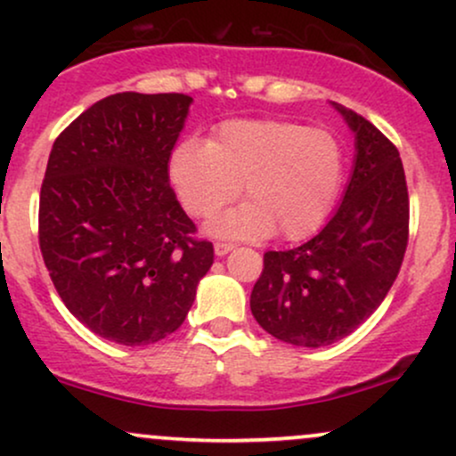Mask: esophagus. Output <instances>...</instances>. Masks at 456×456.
Returning <instances> with one entry per match:
<instances>
[{
  "mask_svg": "<svg viewBox=\"0 0 456 456\" xmlns=\"http://www.w3.org/2000/svg\"><path fill=\"white\" fill-rule=\"evenodd\" d=\"M232 250H233L232 242H216V244H214V253H216V257H224V255L232 253Z\"/></svg>",
  "mask_w": 456,
  "mask_h": 456,
  "instance_id": "1",
  "label": "esophagus"
}]
</instances>
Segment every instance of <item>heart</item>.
<instances>
[{
  "instance_id": "1",
  "label": "heart",
  "mask_w": 456,
  "mask_h": 456,
  "mask_svg": "<svg viewBox=\"0 0 456 456\" xmlns=\"http://www.w3.org/2000/svg\"><path fill=\"white\" fill-rule=\"evenodd\" d=\"M169 182L192 216L208 218L240 195L242 206L208 224L233 240L279 232L302 240L326 221L343 180V154L326 130L282 119H229L208 143L182 141L171 151Z\"/></svg>"
}]
</instances>
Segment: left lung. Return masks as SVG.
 Masks as SVG:
<instances>
[{
	"label": "left lung",
	"mask_w": 456,
	"mask_h": 456,
	"mask_svg": "<svg viewBox=\"0 0 456 456\" xmlns=\"http://www.w3.org/2000/svg\"><path fill=\"white\" fill-rule=\"evenodd\" d=\"M355 139L341 206L305 244L264 255L250 311L296 347H326L375 313L407 248L410 197L399 150L369 119L332 102Z\"/></svg>",
	"instance_id": "obj_1"
}]
</instances>
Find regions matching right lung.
Masks as SVG:
<instances>
[{
    "mask_svg": "<svg viewBox=\"0 0 456 456\" xmlns=\"http://www.w3.org/2000/svg\"><path fill=\"white\" fill-rule=\"evenodd\" d=\"M192 98L122 92L55 139L40 188V250L68 311L119 345L184 323L214 246L169 186V156Z\"/></svg>",
    "mask_w": 456,
    "mask_h": 456,
    "instance_id": "1",
    "label": "right lung"
}]
</instances>
